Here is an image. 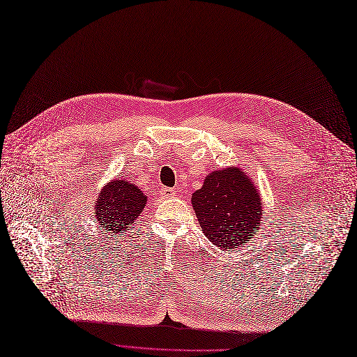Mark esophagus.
<instances>
[{"label": "esophagus", "instance_id": "34e87169", "mask_svg": "<svg viewBox=\"0 0 357 357\" xmlns=\"http://www.w3.org/2000/svg\"><path fill=\"white\" fill-rule=\"evenodd\" d=\"M160 195H161L164 199H169V197L176 196V192H174V189H169V188H162V189H161V192H160Z\"/></svg>", "mask_w": 357, "mask_h": 357}]
</instances>
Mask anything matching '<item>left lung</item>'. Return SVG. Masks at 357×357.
<instances>
[{
	"instance_id": "obj_1",
	"label": "left lung",
	"mask_w": 357,
	"mask_h": 357,
	"mask_svg": "<svg viewBox=\"0 0 357 357\" xmlns=\"http://www.w3.org/2000/svg\"><path fill=\"white\" fill-rule=\"evenodd\" d=\"M192 205L203 234L227 251L250 241L264 219L259 190L238 167L206 176L192 195Z\"/></svg>"
}]
</instances>
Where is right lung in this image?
Masks as SVG:
<instances>
[{
  "instance_id": "right-lung-1",
  "label": "right lung",
  "mask_w": 357,
  "mask_h": 357,
  "mask_svg": "<svg viewBox=\"0 0 357 357\" xmlns=\"http://www.w3.org/2000/svg\"><path fill=\"white\" fill-rule=\"evenodd\" d=\"M146 202L138 185L126 180H112L98 193L94 208L97 224L113 236L122 235L141 215Z\"/></svg>"
}]
</instances>
